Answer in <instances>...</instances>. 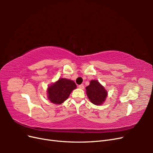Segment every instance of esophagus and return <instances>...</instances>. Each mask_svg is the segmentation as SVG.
<instances>
[{"mask_svg": "<svg viewBox=\"0 0 153 153\" xmlns=\"http://www.w3.org/2000/svg\"><path fill=\"white\" fill-rule=\"evenodd\" d=\"M78 87H79L80 89H84V84H81V85H78Z\"/></svg>", "mask_w": 153, "mask_h": 153, "instance_id": "obj_1", "label": "esophagus"}]
</instances>
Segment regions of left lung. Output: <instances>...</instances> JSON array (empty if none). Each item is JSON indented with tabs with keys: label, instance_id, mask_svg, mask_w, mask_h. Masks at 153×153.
Masks as SVG:
<instances>
[{
	"label": "left lung",
	"instance_id": "1",
	"mask_svg": "<svg viewBox=\"0 0 153 153\" xmlns=\"http://www.w3.org/2000/svg\"><path fill=\"white\" fill-rule=\"evenodd\" d=\"M86 92L90 101L96 105L102 104L107 96L105 88L95 80H91L89 85L86 87Z\"/></svg>",
	"mask_w": 153,
	"mask_h": 153
}]
</instances>
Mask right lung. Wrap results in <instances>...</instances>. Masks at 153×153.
I'll list each match as a JSON object with an SVG mask.
<instances>
[{
	"label": "right lung",
	"instance_id": "add662e5",
	"mask_svg": "<svg viewBox=\"0 0 153 153\" xmlns=\"http://www.w3.org/2000/svg\"><path fill=\"white\" fill-rule=\"evenodd\" d=\"M76 88L75 83L72 80L60 78L48 88V98L55 104H61L66 100L71 91Z\"/></svg>",
	"mask_w": 153,
	"mask_h": 153
}]
</instances>
